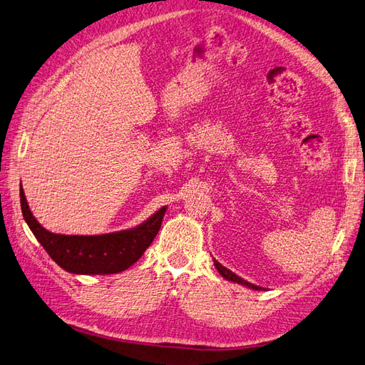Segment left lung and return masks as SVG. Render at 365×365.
Segmentation results:
<instances>
[{"instance_id": "8db88e82", "label": "left lung", "mask_w": 365, "mask_h": 365, "mask_svg": "<svg viewBox=\"0 0 365 365\" xmlns=\"http://www.w3.org/2000/svg\"><path fill=\"white\" fill-rule=\"evenodd\" d=\"M213 262H215V267L218 269V272H220V274L222 278H225L227 281H232V282H238V284H241V285H245V287H249V289H253V290H264L262 287H258V285H255V284H252V282H247V281H244L242 278H240L238 274H235L232 270H229V269H225L224 265H221L218 261L216 259H213Z\"/></svg>"}]
</instances>
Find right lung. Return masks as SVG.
Segmentation results:
<instances>
[{"label":"right lung","mask_w":365,"mask_h":365,"mask_svg":"<svg viewBox=\"0 0 365 365\" xmlns=\"http://www.w3.org/2000/svg\"><path fill=\"white\" fill-rule=\"evenodd\" d=\"M19 198L23 216L35 238L61 269L75 274H110L129 269L158 235L167 209L161 207L149 220L129 230L95 236L58 235L46 230L35 220L23 187Z\"/></svg>","instance_id":"right-lung-1"}]
</instances>
